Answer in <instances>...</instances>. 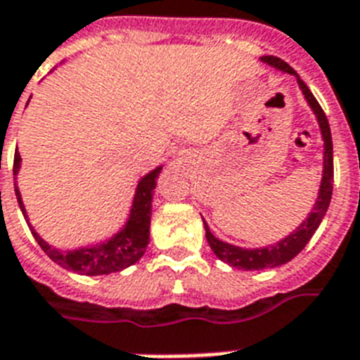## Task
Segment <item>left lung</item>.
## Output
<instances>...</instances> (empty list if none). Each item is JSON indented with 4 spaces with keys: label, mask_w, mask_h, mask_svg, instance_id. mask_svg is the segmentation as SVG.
I'll return each instance as SVG.
<instances>
[{
    "label": "left lung",
    "mask_w": 360,
    "mask_h": 360,
    "mask_svg": "<svg viewBox=\"0 0 360 360\" xmlns=\"http://www.w3.org/2000/svg\"><path fill=\"white\" fill-rule=\"evenodd\" d=\"M261 60L266 62L269 66H274L276 70L287 71V73L294 75L296 80H298L300 88H302V94L305 95L309 106L313 108L314 115H316V120H319L320 130H322L323 174L322 184H320L319 198H316V204H314V207L311 210L307 219H305L290 236L278 240V243L272 246H265V248H250V250H248V248H239V246L228 245L224 240L217 239L212 231H210V228H207L206 221L202 219V221H204V228H206V239L207 243H210V246H212L213 254H215L221 261L228 263V265L236 266V269L240 270L274 269V266L285 265V263H289L292 257H296L300 252L304 250L305 245L309 243V239H311L314 231H316V228L320 226L323 215L328 212L329 202H331V195H333V141H331V129H329L328 117L323 114L322 106L319 105V101L314 99V95L311 94L307 84L300 79L298 73H296L287 62L272 55L261 56Z\"/></svg>",
    "instance_id": "obj_1"
}]
</instances>
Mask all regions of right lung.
I'll use <instances>...</instances> for the list:
<instances>
[{"label": "right lung", "instance_id": "1", "mask_svg": "<svg viewBox=\"0 0 360 360\" xmlns=\"http://www.w3.org/2000/svg\"><path fill=\"white\" fill-rule=\"evenodd\" d=\"M20 162H22V158H20V153L16 150V154H14V174H18ZM160 171H162V167H156L139 180L138 187H136V195H134L130 217L123 230L117 231L106 243L94 245L90 248H79V250L62 252L53 248L51 245H47L46 240L32 230L31 222H29L25 215L22 195L18 191L16 184H14V191H16L18 204H20V210H22L23 217H25L27 224L31 228L32 236H34L41 250L46 252L56 265L71 270V272H77V274L103 276L120 272V270L134 265L147 250L148 236H150L148 230H150V213H153V193L154 187H156V178H158Z\"/></svg>", "mask_w": 360, "mask_h": 360}]
</instances>
